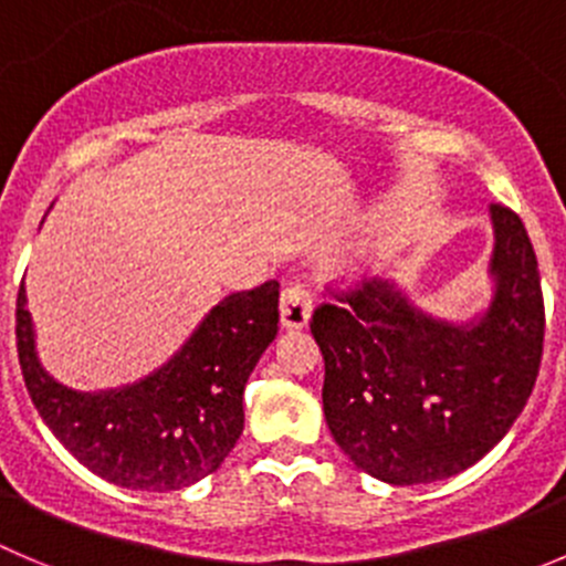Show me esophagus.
I'll list each match as a JSON object with an SVG mask.
<instances>
[{"label":"esophagus","mask_w":566,"mask_h":566,"mask_svg":"<svg viewBox=\"0 0 566 566\" xmlns=\"http://www.w3.org/2000/svg\"><path fill=\"white\" fill-rule=\"evenodd\" d=\"M311 319V292L294 280L280 294V322L286 327H305Z\"/></svg>","instance_id":"obj_1"}]
</instances>
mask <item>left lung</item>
Segmentation results:
<instances>
[{
  "instance_id": "left-lung-1",
  "label": "left lung",
  "mask_w": 566,
  "mask_h": 566,
  "mask_svg": "<svg viewBox=\"0 0 566 566\" xmlns=\"http://www.w3.org/2000/svg\"><path fill=\"white\" fill-rule=\"evenodd\" d=\"M494 294L470 325L433 319L391 280L336 292L311 316L325 358L327 428L349 461L395 486L444 481L481 461L520 417L545 342L528 230L492 206Z\"/></svg>"
}]
</instances>
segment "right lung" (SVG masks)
<instances>
[{
    "instance_id": "obj_1",
    "label": "right lung",
    "mask_w": 566,
    "mask_h": 566,
    "mask_svg": "<svg viewBox=\"0 0 566 566\" xmlns=\"http://www.w3.org/2000/svg\"><path fill=\"white\" fill-rule=\"evenodd\" d=\"M277 280L230 294L158 373L91 395L44 373L21 283L15 347L24 386L63 448L94 475L142 492L186 489L217 472L244 430V386L277 336Z\"/></svg>"
}]
</instances>
